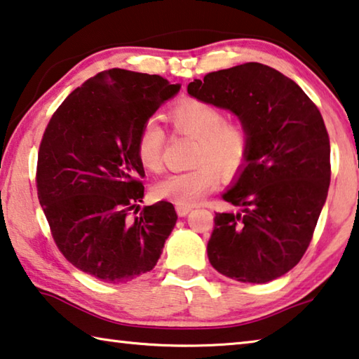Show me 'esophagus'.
Listing matches in <instances>:
<instances>
[{"label":"esophagus","mask_w":359,"mask_h":359,"mask_svg":"<svg viewBox=\"0 0 359 359\" xmlns=\"http://www.w3.org/2000/svg\"><path fill=\"white\" fill-rule=\"evenodd\" d=\"M175 209H177V214L180 215V217H185V215L191 210V206H177Z\"/></svg>","instance_id":"obj_1"}]
</instances>
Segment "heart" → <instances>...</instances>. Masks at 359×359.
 <instances>
[{
	"label": "heart",
	"mask_w": 359,
	"mask_h": 359,
	"mask_svg": "<svg viewBox=\"0 0 359 359\" xmlns=\"http://www.w3.org/2000/svg\"><path fill=\"white\" fill-rule=\"evenodd\" d=\"M175 133L195 139L191 163L195 168L158 182L153 195L177 206H191L219 182L238 175L251 155V133L238 119H225L222 108L206 100L187 97L168 113ZM166 134L155 118L142 123L135 137V156L149 172H161Z\"/></svg>",
	"instance_id": "obj_1"
}]
</instances>
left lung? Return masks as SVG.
Masks as SVG:
<instances>
[{
  "mask_svg": "<svg viewBox=\"0 0 359 359\" xmlns=\"http://www.w3.org/2000/svg\"><path fill=\"white\" fill-rule=\"evenodd\" d=\"M189 94L226 108L251 133L246 168L224 200L240 212H215L210 265L241 283H269L304 257L331 182V145L318 107L299 84L248 62L208 73Z\"/></svg>",
  "mask_w": 359,
  "mask_h": 359,
  "instance_id": "1",
  "label": "left lung"
}]
</instances>
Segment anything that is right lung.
<instances>
[{
    "label": "right lung",
    "instance_id": "add662e5",
    "mask_svg": "<svg viewBox=\"0 0 359 359\" xmlns=\"http://www.w3.org/2000/svg\"><path fill=\"white\" fill-rule=\"evenodd\" d=\"M159 75L100 72L57 108L38 151L36 190L64 257L105 283L150 271L177 214L158 201L137 214L145 170L135 137L145 119L179 93Z\"/></svg>",
    "mask_w": 359,
    "mask_h": 359
}]
</instances>
